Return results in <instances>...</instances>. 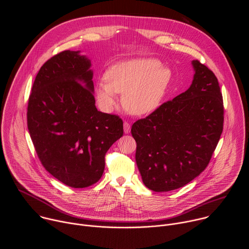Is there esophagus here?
I'll list each match as a JSON object with an SVG mask.
<instances>
[{
    "label": "esophagus",
    "mask_w": 249,
    "mask_h": 249,
    "mask_svg": "<svg viewBox=\"0 0 249 249\" xmlns=\"http://www.w3.org/2000/svg\"><path fill=\"white\" fill-rule=\"evenodd\" d=\"M123 128H124V133L125 134H129L130 131H131V125L128 123V122H124L123 124Z\"/></svg>",
    "instance_id": "esophagus-1"
}]
</instances>
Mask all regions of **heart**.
I'll use <instances>...</instances> for the list:
<instances>
[{"mask_svg": "<svg viewBox=\"0 0 249 249\" xmlns=\"http://www.w3.org/2000/svg\"><path fill=\"white\" fill-rule=\"evenodd\" d=\"M172 78L169 68L155 58H136L114 64L99 80L95 93L101 107L110 111L123 93L125 109L133 115H147L157 110Z\"/></svg>", "mask_w": 249, "mask_h": 249, "instance_id": "heart-1", "label": "heart"}]
</instances>
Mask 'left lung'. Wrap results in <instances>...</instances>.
I'll list each match as a JSON object with an SVG mask.
<instances>
[{"instance_id": "1", "label": "left lung", "mask_w": 249, "mask_h": 249, "mask_svg": "<svg viewBox=\"0 0 249 249\" xmlns=\"http://www.w3.org/2000/svg\"><path fill=\"white\" fill-rule=\"evenodd\" d=\"M189 89L161 104L131 129L136 162L146 187L180 188L208 165L223 132L224 105L218 79L198 60Z\"/></svg>"}]
</instances>
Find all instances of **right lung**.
Instances as JSON below:
<instances>
[{
	"instance_id": "1",
	"label": "right lung",
	"mask_w": 249,
	"mask_h": 249,
	"mask_svg": "<svg viewBox=\"0 0 249 249\" xmlns=\"http://www.w3.org/2000/svg\"><path fill=\"white\" fill-rule=\"evenodd\" d=\"M91 61L63 51L39 70L27 106V127L37 156L55 178L72 188L96 183L106 152L123 135V122L100 112Z\"/></svg>"
}]
</instances>
